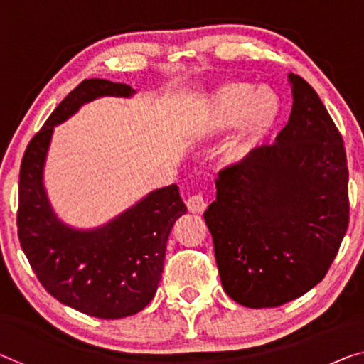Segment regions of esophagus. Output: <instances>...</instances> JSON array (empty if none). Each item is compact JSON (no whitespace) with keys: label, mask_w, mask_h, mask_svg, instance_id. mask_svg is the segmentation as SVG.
Here are the masks:
<instances>
[{"label":"esophagus","mask_w":364,"mask_h":364,"mask_svg":"<svg viewBox=\"0 0 364 364\" xmlns=\"http://www.w3.org/2000/svg\"><path fill=\"white\" fill-rule=\"evenodd\" d=\"M186 205H188V209L191 210V213L200 214L205 208H208V203H205L203 194L198 193V194H193V196H189L186 199Z\"/></svg>","instance_id":"34e87169"}]
</instances>
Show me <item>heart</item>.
Masks as SVG:
<instances>
[{"label": "heart", "mask_w": 364, "mask_h": 364, "mask_svg": "<svg viewBox=\"0 0 364 364\" xmlns=\"http://www.w3.org/2000/svg\"><path fill=\"white\" fill-rule=\"evenodd\" d=\"M281 100L268 86L255 88L250 83H229L210 96L200 126L209 134L242 124L240 134L227 149L232 164L245 161L253 149L278 122Z\"/></svg>", "instance_id": "obj_1"}]
</instances>
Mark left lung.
<instances>
[{"mask_svg": "<svg viewBox=\"0 0 364 364\" xmlns=\"http://www.w3.org/2000/svg\"><path fill=\"white\" fill-rule=\"evenodd\" d=\"M289 81V122L274 144L219 171L204 213L224 291L252 309L321 283L350 220L343 139L312 86L299 75Z\"/></svg>", "mask_w": 364, "mask_h": 364, "instance_id": "8db88e82", "label": "left lung"}]
</instances>
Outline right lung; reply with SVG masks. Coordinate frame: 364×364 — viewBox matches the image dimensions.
<instances>
[{
    "mask_svg": "<svg viewBox=\"0 0 364 364\" xmlns=\"http://www.w3.org/2000/svg\"><path fill=\"white\" fill-rule=\"evenodd\" d=\"M134 93L129 85L109 80L81 81L32 137L21 161L18 237L31 268L48 294L100 318L134 316L154 299L168 235L186 205L171 184L151 191L106 225L77 230L52 210L42 173L57 124L100 96Z\"/></svg>",
    "mask_w": 364,
    "mask_h": 364,
    "instance_id": "right-lung-1",
    "label": "right lung"
}]
</instances>
